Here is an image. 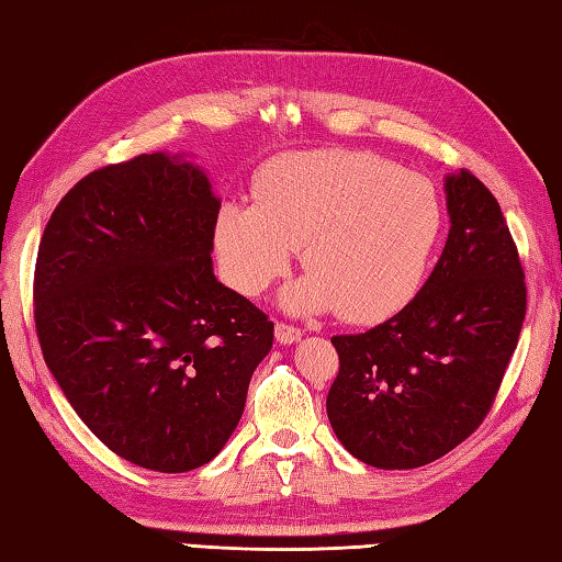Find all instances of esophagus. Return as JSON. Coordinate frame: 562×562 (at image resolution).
Returning a JSON list of instances; mask_svg holds the SVG:
<instances>
[{"mask_svg":"<svg viewBox=\"0 0 562 562\" xmlns=\"http://www.w3.org/2000/svg\"><path fill=\"white\" fill-rule=\"evenodd\" d=\"M273 330H277V342L279 345H293V342H299L301 337H303V333L299 330V327H293L289 323H277V325H273Z\"/></svg>","mask_w":562,"mask_h":562,"instance_id":"esophagus-1","label":"esophagus"}]
</instances>
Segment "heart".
I'll list each match as a JSON object with an SVG mask.
<instances>
[{"label":"heart","instance_id":"b5f03b06","mask_svg":"<svg viewBox=\"0 0 562 562\" xmlns=\"http://www.w3.org/2000/svg\"><path fill=\"white\" fill-rule=\"evenodd\" d=\"M436 190L362 151L279 158L257 183V203L229 200L215 220L222 277L257 299L289 271L295 249L311 271L281 293L291 313L340 308L372 323L404 305L440 235Z\"/></svg>","mask_w":562,"mask_h":562}]
</instances>
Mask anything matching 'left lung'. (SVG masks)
Masks as SVG:
<instances>
[{
	"mask_svg": "<svg viewBox=\"0 0 562 562\" xmlns=\"http://www.w3.org/2000/svg\"><path fill=\"white\" fill-rule=\"evenodd\" d=\"M450 232L416 299L386 323L335 335L327 418L349 454L413 470L458 448L492 408L526 315L502 207L470 171L446 176Z\"/></svg>",
	"mask_w": 562,
	"mask_h": 562,
	"instance_id": "obj_1",
	"label": "left lung"
}]
</instances>
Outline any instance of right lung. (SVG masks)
I'll return each mask as SVG.
<instances>
[{
    "label": "right lung",
    "mask_w": 562,
    "mask_h": 562,
    "mask_svg": "<svg viewBox=\"0 0 562 562\" xmlns=\"http://www.w3.org/2000/svg\"><path fill=\"white\" fill-rule=\"evenodd\" d=\"M220 198L181 154L72 186L44 229L34 317L44 359L94 436L154 472L225 448L273 323L215 279Z\"/></svg>",
    "instance_id": "obj_1"
}]
</instances>
